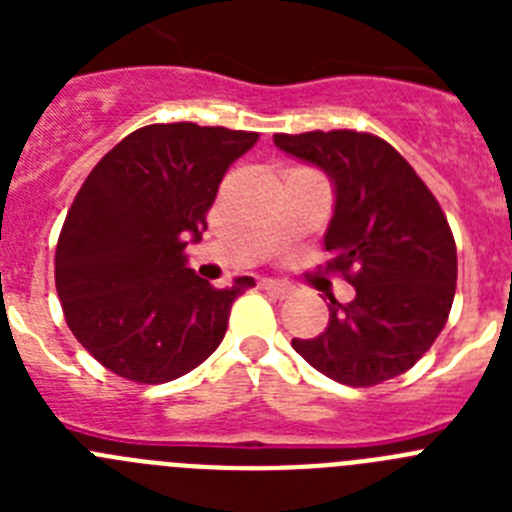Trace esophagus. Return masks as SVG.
Masks as SVG:
<instances>
[{"instance_id":"obj_1","label":"esophagus","mask_w":512,"mask_h":512,"mask_svg":"<svg viewBox=\"0 0 512 512\" xmlns=\"http://www.w3.org/2000/svg\"><path fill=\"white\" fill-rule=\"evenodd\" d=\"M261 287H264L266 292H271L274 297H287L289 292H292V284L282 282V279H261Z\"/></svg>"}]
</instances>
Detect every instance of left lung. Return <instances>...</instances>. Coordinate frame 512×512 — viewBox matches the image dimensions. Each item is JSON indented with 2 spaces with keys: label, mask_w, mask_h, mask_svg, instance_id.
<instances>
[{
  "label": "left lung",
  "mask_w": 512,
  "mask_h": 512,
  "mask_svg": "<svg viewBox=\"0 0 512 512\" xmlns=\"http://www.w3.org/2000/svg\"><path fill=\"white\" fill-rule=\"evenodd\" d=\"M274 146L328 174L336 194L323 238L328 269L356 289L346 305L330 297L328 328L292 338V348L348 387L408 372L443 330L456 292V243L441 205L377 135L279 133Z\"/></svg>",
  "instance_id": "obj_1"
}]
</instances>
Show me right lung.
Masks as SVG:
<instances>
[{
	"label": "right lung",
	"mask_w": 512,
	"mask_h": 512,
	"mask_svg": "<svg viewBox=\"0 0 512 512\" xmlns=\"http://www.w3.org/2000/svg\"><path fill=\"white\" fill-rule=\"evenodd\" d=\"M259 133L146 125L81 184L56 246V292L76 341L117 377L164 384L220 346L253 277L212 287L187 266L235 158Z\"/></svg>",
	"instance_id": "1"
}]
</instances>
